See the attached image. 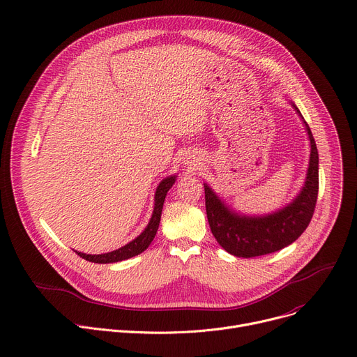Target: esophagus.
Segmentation results:
<instances>
[{
	"label": "esophagus",
	"mask_w": 357,
	"mask_h": 357,
	"mask_svg": "<svg viewBox=\"0 0 357 357\" xmlns=\"http://www.w3.org/2000/svg\"><path fill=\"white\" fill-rule=\"evenodd\" d=\"M186 165H188L190 169H195V168L199 165V159H198L197 156L188 158V160H186Z\"/></svg>",
	"instance_id": "1"
}]
</instances>
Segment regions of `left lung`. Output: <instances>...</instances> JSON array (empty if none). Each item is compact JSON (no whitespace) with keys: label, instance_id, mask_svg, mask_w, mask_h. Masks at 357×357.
I'll return each instance as SVG.
<instances>
[{"label":"left lung","instance_id":"obj_1","mask_svg":"<svg viewBox=\"0 0 357 357\" xmlns=\"http://www.w3.org/2000/svg\"><path fill=\"white\" fill-rule=\"evenodd\" d=\"M301 116L310 144L309 165L303 186L284 206L262 215H248L226 204L204 182L206 215L218 243L234 256L255 257L278 252L294 243L307 228L319 190V153L314 138L296 104L289 100Z\"/></svg>","mask_w":357,"mask_h":357}]
</instances>
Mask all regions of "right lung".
Returning a JSON list of instances; mask_svg holds the SVG:
<instances>
[{
	"label": "right lung",
	"mask_w": 357,
	"mask_h": 357,
	"mask_svg": "<svg viewBox=\"0 0 357 357\" xmlns=\"http://www.w3.org/2000/svg\"><path fill=\"white\" fill-rule=\"evenodd\" d=\"M175 181H176V175H169L159 182V185L156 186V190H155V199H153L155 204H153L152 216L146 225V228L134 241L128 242L126 245L121 246L119 249H115V250L107 252V253H101V255H88V253L78 252V250H75V252L82 259H85V261H89L93 264H115V262H121V261H125V259L134 257V256L142 253L151 245V242L153 241V238L158 232L162 208H164L167 193L172 188Z\"/></svg>",
	"instance_id": "1"
}]
</instances>
